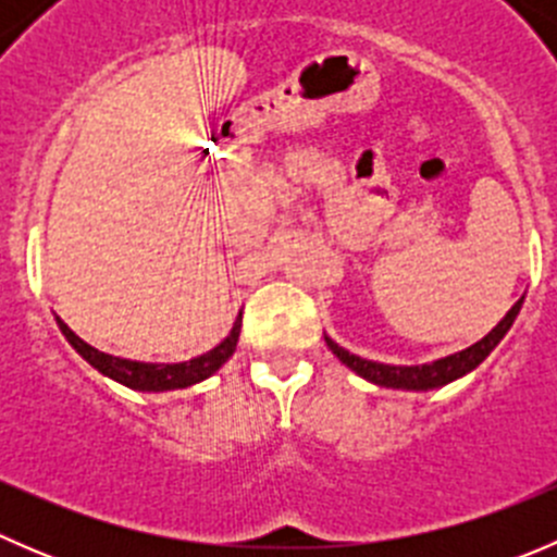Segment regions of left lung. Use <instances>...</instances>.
<instances>
[{"mask_svg": "<svg viewBox=\"0 0 557 557\" xmlns=\"http://www.w3.org/2000/svg\"><path fill=\"white\" fill-rule=\"evenodd\" d=\"M520 307H522V299L512 307V310L504 314L502 323H498L491 334L482 336V339L474 342L471 347H466V350L460 352H453V356L447 358H440V361L423 363V367H391V363L367 361V358L361 356H352L350 350L339 347L334 339H329V336H325V345L331 347V352H334L347 369L361 374V377L369 380V383L383 385V387H396V391H434V387L453 383V380L463 377V374H469L471 369L480 367V363L491 356L493 347L504 339V334L512 329Z\"/></svg>", "mask_w": 557, "mask_h": 557, "instance_id": "obj_1", "label": "left lung"}]
</instances>
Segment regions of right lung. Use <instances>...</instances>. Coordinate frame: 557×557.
Here are the masks:
<instances>
[{"instance_id":"add662e5","label":"right lung","mask_w":557,"mask_h":557,"mask_svg":"<svg viewBox=\"0 0 557 557\" xmlns=\"http://www.w3.org/2000/svg\"><path fill=\"white\" fill-rule=\"evenodd\" d=\"M59 323L61 334L66 336L72 347L91 363L97 372H102L104 377L115 380V383L132 387V391H150V393H161V391H177V387H188L201 383V380L212 377L228 358L234 356L239 342V331H243V312L239 318L234 320V329L226 339L221 342L218 347H212L210 352L205 356H196L190 361L183 363H145V361H128V358H117L110 356V352L97 350L88 342H83L70 325L64 323L61 318H55Z\"/></svg>"}]
</instances>
